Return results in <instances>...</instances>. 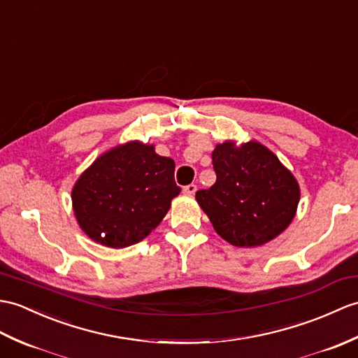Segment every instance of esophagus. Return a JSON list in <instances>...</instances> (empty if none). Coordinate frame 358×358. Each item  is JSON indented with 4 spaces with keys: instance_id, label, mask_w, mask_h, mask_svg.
<instances>
[{
    "instance_id": "34e87169",
    "label": "esophagus",
    "mask_w": 358,
    "mask_h": 358,
    "mask_svg": "<svg viewBox=\"0 0 358 358\" xmlns=\"http://www.w3.org/2000/svg\"><path fill=\"white\" fill-rule=\"evenodd\" d=\"M195 192H196V186L195 185H189V186L182 187V194H186V195H194Z\"/></svg>"
}]
</instances>
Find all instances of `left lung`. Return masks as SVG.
I'll use <instances>...</instances> for the list:
<instances>
[{"mask_svg":"<svg viewBox=\"0 0 358 358\" xmlns=\"http://www.w3.org/2000/svg\"><path fill=\"white\" fill-rule=\"evenodd\" d=\"M212 160L217 181L195 198L222 239L235 247H259L292 224L301 187L267 146L226 140L215 146Z\"/></svg>","mask_w":358,"mask_h":358,"instance_id":"left-lung-1","label":"left lung"}]
</instances>
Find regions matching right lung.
Masks as SVG:
<instances>
[{"label": "right lung", "instance_id": "add662e5", "mask_svg": "<svg viewBox=\"0 0 358 358\" xmlns=\"http://www.w3.org/2000/svg\"><path fill=\"white\" fill-rule=\"evenodd\" d=\"M173 171L176 162L140 140L108 149L71 189L79 227L105 247L140 243L163 221L172 199L181 192Z\"/></svg>", "mask_w": 358, "mask_h": 358}]
</instances>
